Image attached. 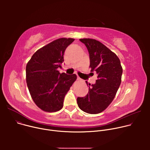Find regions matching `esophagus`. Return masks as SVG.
<instances>
[{"instance_id":"esophagus-1","label":"esophagus","mask_w":150,"mask_h":150,"mask_svg":"<svg viewBox=\"0 0 150 150\" xmlns=\"http://www.w3.org/2000/svg\"><path fill=\"white\" fill-rule=\"evenodd\" d=\"M77 80H78V81H79V80H81V78H79V77H78V78H77Z\"/></svg>"}]
</instances>
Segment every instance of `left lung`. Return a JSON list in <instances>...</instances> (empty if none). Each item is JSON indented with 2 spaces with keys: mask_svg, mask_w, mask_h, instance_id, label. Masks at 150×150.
I'll return each instance as SVG.
<instances>
[{
  "mask_svg": "<svg viewBox=\"0 0 150 150\" xmlns=\"http://www.w3.org/2000/svg\"><path fill=\"white\" fill-rule=\"evenodd\" d=\"M79 40L86 46L89 54L91 72L96 71L97 79L89 87L88 93L84 97H78L81 110L89 114H98L104 111L113 100L122 81V67L117 55L99 41L92 38Z\"/></svg>",
  "mask_w": 150,
  "mask_h": 150,
  "instance_id": "obj_1",
  "label": "left lung"
}]
</instances>
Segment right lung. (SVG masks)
I'll list each match as a JSON object with an SVG mask.
<instances>
[{
  "label": "right lung",
  "mask_w": 150,
  "mask_h": 150,
  "mask_svg": "<svg viewBox=\"0 0 150 150\" xmlns=\"http://www.w3.org/2000/svg\"><path fill=\"white\" fill-rule=\"evenodd\" d=\"M75 40L60 38L36 51L26 66V81L35 104L47 112L62 109L65 95L76 80L75 74H60L67 47Z\"/></svg>",
  "instance_id": "1"
}]
</instances>
